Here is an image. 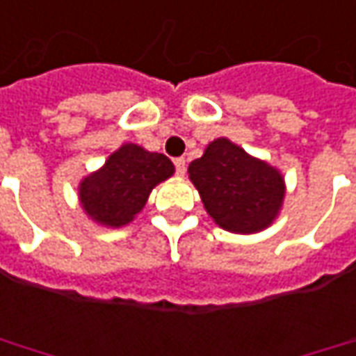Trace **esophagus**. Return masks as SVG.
<instances>
[{
  "instance_id": "1",
  "label": "esophagus",
  "mask_w": 356,
  "mask_h": 356,
  "mask_svg": "<svg viewBox=\"0 0 356 356\" xmlns=\"http://www.w3.org/2000/svg\"><path fill=\"white\" fill-rule=\"evenodd\" d=\"M173 163H175V169H177V175L183 177V175H185V171H187V163H185V159L177 158Z\"/></svg>"
}]
</instances>
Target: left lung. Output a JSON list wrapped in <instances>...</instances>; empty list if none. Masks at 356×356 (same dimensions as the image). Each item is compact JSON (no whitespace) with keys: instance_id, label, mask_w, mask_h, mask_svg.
<instances>
[{"instance_id":"obj_1","label":"left lung","mask_w":356,"mask_h":356,"mask_svg":"<svg viewBox=\"0 0 356 356\" xmlns=\"http://www.w3.org/2000/svg\"><path fill=\"white\" fill-rule=\"evenodd\" d=\"M188 179L210 218L234 234L269 228L284 198V179L279 169L251 158L228 138L210 142L202 158L191 161Z\"/></svg>"}]
</instances>
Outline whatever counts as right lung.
I'll return each instance as SVG.
<instances>
[{
  "label": "right lung",
  "mask_w": 356,
  "mask_h": 356,
  "mask_svg": "<svg viewBox=\"0 0 356 356\" xmlns=\"http://www.w3.org/2000/svg\"><path fill=\"white\" fill-rule=\"evenodd\" d=\"M173 163L163 154L136 144H122L105 165L79 183L81 209L97 224L120 228L144 209L152 188L173 175Z\"/></svg>",
  "instance_id": "obj_1"
}]
</instances>
